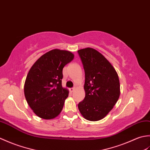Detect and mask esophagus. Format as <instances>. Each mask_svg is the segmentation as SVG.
<instances>
[{"mask_svg":"<svg viewBox=\"0 0 150 150\" xmlns=\"http://www.w3.org/2000/svg\"><path fill=\"white\" fill-rule=\"evenodd\" d=\"M74 90H75V88H74V87L70 88H69V91H70V92H74Z\"/></svg>","mask_w":150,"mask_h":150,"instance_id":"esophagus-1","label":"esophagus"}]
</instances>
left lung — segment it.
Here are the masks:
<instances>
[{
  "mask_svg": "<svg viewBox=\"0 0 150 150\" xmlns=\"http://www.w3.org/2000/svg\"><path fill=\"white\" fill-rule=\"evenodd\" d=\"M83 65L85 97L78 108L85 119L97 121L114 108L120 96V83L114 67L101 53L87 47L78 51Z\"/></svg>",
  "mask_w": 150,
  "mask_h": 150,
  "instance_id": "8db88e82",
  "label": "left lung"
}]
</instances>
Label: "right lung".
Wrapping results in <instances>:
<instances>
[{
    "mask_svg": "<svg viewBox=\"0 0 150 150\" xmlns=\"http://www.w3.org/2000/svg\"><path fill=\"white\" fill-rule=\"evenodd\" d=\"M74 57L71 51L52 49L40 57L30 69L24 95L30 108L39 117L52 119L61 113L69 92L62 85L63 68Z\"/></svg>",
    "mask_w": 150,
    "mask_h": 150,
    "instance_id": "obj_1",
    "label": "right lung"
}]
</instances>
